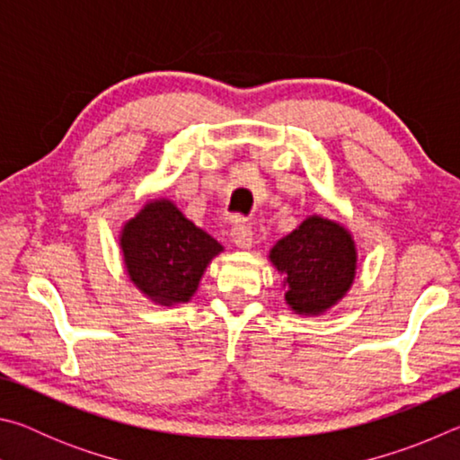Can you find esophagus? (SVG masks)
I'll return each instance as SVG.
<instances>
[{"label":"esophagus","instance_id":"1","mask_svg":"<svg viewBox=\"0 0 460 460\" xmlns=\"http://www.w3.org/2000/svg\"><path fill=\"white\" fill-rule=\"evenodd\" d=\"M231 239H233V243L241 249H249L253 243V231H252V227H249V223L245 219H241V217H237L235 225H233Z\"/></svg>","mask_w":460,"mask_h":460}]
</instances>
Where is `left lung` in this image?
I'll return each instance as SVG.
<instances>
[{
  "label": "left lung",
  "mask_w": 460,
  "mask_h": 460,
  "mask_svg": "<svg viewBox=\"0 0 460 460\" xmlns=\"http://www.w3.org/2000/svg\"><path fill=\"white\" fill-rule=\"evenodd\" d=\"M284 274L286 302L296 314H321L337 305L355 279L357 252L349 231L313 215L271 247Z\"/></svg>",
  "instance_id": "left-lung-1"
}]
</instances>
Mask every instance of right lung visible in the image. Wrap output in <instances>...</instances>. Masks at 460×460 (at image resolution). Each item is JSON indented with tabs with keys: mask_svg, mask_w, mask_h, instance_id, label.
<instances>
[{
	"mask_svg": "<svg viewBox=\"0 0 460 460\" xmlns=\"http://www.w3.org/2000/svg\"><path fill=\"white\" fill-rule=\"evenodd\" d=\"M129 279L164 306L189 302L223 245L199 229L166 199L152 200L121 231Z\"/></svg>",
	"mask_w": 460,
	"mask_h": 460,
	"instance_id": "right-lung-1",
	"label": "right lung"
}]
</instances>
